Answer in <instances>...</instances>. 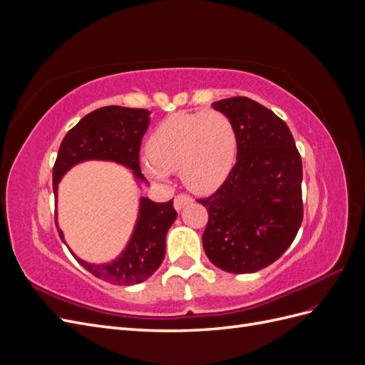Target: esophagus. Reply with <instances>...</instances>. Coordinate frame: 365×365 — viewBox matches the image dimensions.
Returning <instances> with one entry per match:
<instances>
[{
    "label": "esophagus",
    "mask_w": 365,
    "mask_h": 365,
    "mask_svg": "<svg viewBox=\"0 0 365 365\" xmlns=\"http://www.w3.org/2000/svg\"><path fill=\"white\" fill-rule=\"evenodd\" d=\"M190 202H193V197L190 196V195H185V193H180V195H176L175 196V201H173V205H175V208L178 210H182L187 204H190Z\"/></svg>",
    "instance_id": "esophagus-1"
}]
</instances>
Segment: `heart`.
I'll return each mask as SVG.
<instances>
[{"mask_svg": "<svg viewBox=\"0 0 365 365\" xmlns=\"http://www.w3.org/2000/svg\"><path fill=\"white\" fill-rule=\"evenodd\" d=\"M236 152V129L224 113H175L150 134L149 158H143L141 165L150 180L165 181L170 172L180 170L189 189L210 192L227 180Z\"/></svg>", "mask_w": 365, "mask_h": 365, "instance_id": "obj_1", "label": "heart"}]
</instances>
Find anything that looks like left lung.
Wrapping results in <instances>:
<instances>
[{
	"label": "left lung",
	"mask_w": 365,
	"mask_h": 365,
	"mask_svg": "<svg viewBox=\"0 0 365 365\" xmlns=\"http://www.w3.org/2000/svg\"><path fill=\"white\" fill-rule=\"evenodd\" d=\"M233 121L236 164L225 182L197 200L208 212L207 257L233 274L269 267L294 242L303 220L300 152L288 125L248 97L212 105Z\"/></svg>",
	"instance_id": "left-lung-1"
}]
</instances>
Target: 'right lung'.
<instances>
[{
    "instance_id": "obj_1",
    "label": "right lung",
    "mask_w": 365,
    "mask_h": 365,
    "mask_svg": "<svg viewBox=\"0 0 365 365\" xmlns=\"http://www.w3.org/2000/svg\"><path fill=\"white\" fill-rule=\"evenodd\" d=\"M149 111L138 108L103 106L86 114L67 132L53 168V192L73 165L88 160L114 161L126 165L138 181H145L140 169L141 138L149 126ZM178 216L173 201L153 202L140 197L138 219L126 248L120 256L103 264L88 263L74 254L76 260L96 277L113 284L130 286L148 280L155 272L165 254V235ZM59 236L63 233L58 225ZM65 242V240H63Z\"/></svg>"
}]
</instances>
